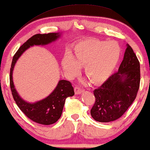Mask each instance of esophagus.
<instances>
[{
    "label": "esophagus",
    "mask_w": 150,
    "mask_h": 150,
    "mask_svg": "<svg viewBox=\"0 0 150 150\" xmlns=\"http://www.w3.org/2000/svg\"><path fill=\"white\" fill-rule=\"evenodd\" d=\"M74 91H75L76 94H80L82 92L84 91V89L83 88L79 87V86H76V87H74Z\"/></svg>",
    "instance_id": "1"
}]
</instances>
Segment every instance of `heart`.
Listing matches in <instances>:
<instances>
[{"label": "heart", "instance_id": "b5f03b06", "mask_svg": "<svg viewBox=\"0 0 150 150\" xmlns=\"http://www.w3.org/2000/svg\"><path fill=\"white\" fill-rule=\"evenodd\" d=\"M120 56L121 48L117 42L93 39L76 46L73 57L65 54L61 64L69 78L79 74L80 65H85L84 71L88 79L92 83H98L109 77Z\"/></svg>", "mask_w": 150, "mask_h": 150}]
</instances>
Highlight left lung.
<instances>
[{"label":"left lung","instance_id":"8db88e82","mask_svg":"<svg viewBox=\"0 0 150 150\" xmlns=\"http://www.w3.org/2000/svg\"><path fill=\"white\" fill-rule=\"evenodd\" d=\"M140 81V63L128 44L118 71L93 91L96 101L91 109L92 117L100 122L120 118L134 101Z\"/></svg>","mask_w":150,"mask_h":150}]
</instances>
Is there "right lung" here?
Instances as JSON below:
<instances>
[{"mask_svg": "<svg viewBox=\"0 0 150 150\" xmlns=\"http://www.w3.org/2000/svg\"><path fill=\"white\" fill-rule=\"evenodd\" d=\"M59 33H50L48 34H36L28 39L20 47L12 60L10 69L9 83L12 96L16 104L24 115L33 122L43 125H50L57 122L62 114L65 100L67 98L74 95L72 85L69 81L61 80L59 81L57 87L50 95L45 99L35 103H28L24 101L18 96L14 88L12 73L18 59L26 49L33 45H46L56 40L59 38Z\"/></svg>", "mask_w": 150, "mask_h": 150, "instance_id": "1", "label": "right lung"}]
</instances>
